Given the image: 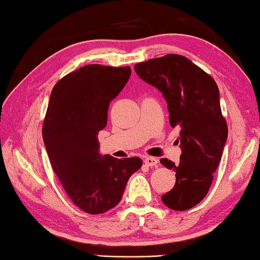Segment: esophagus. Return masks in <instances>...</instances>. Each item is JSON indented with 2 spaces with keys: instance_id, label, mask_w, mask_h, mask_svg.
I'll return each mask as SVG.
<instances>
[{
  "instance_id": "34e87169",
  "label": "esophagus",
  "mask_w": 260,
  "mask_h": 260,
  "mask_svg": "<svg viewBox=\"0 0 260 260\" xmlns=\"http://www.w3.org/2000/svg\"><path fill=\"white\" fill-rule=\"evenodd\" d=\"M144 163L148 167H156L158 165V159L156 157H145L144 158Z\"/></svg>"
}]
</instances>
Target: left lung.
Wrapping results in <instances>:
<instances>
[{"mask_svg": "<svg viewBox=\"0 0 260 260\" xmlns=\"http://www.w3.org/2000/svg\"><path fill=\"white\" fill-rule=\"evenodd\" d=\"M135 71L162 92L170 125L180 127V162L159 161L176 173L175 186L162 195L163 204L174 211L193 208L208 193L229 134L218 85L204 70L179 54L136 63Z\"/></svg>", "mask_w": 260, "mask_h": 260, "instance_id": "8db88e82", "label": "left lung"}]
</instances>
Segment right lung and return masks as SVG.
Wrapping results in <instances>:
<instances>
[{
  "label": "right lung",
  "mask_w": 260,
  "mask_h": 260,
  "mask_svg": "<svg viewBox=\"0 0 260 260\" xmlns=\"http://www.w3.org/2000/svg\"><path fill=\"white\" fill-rule=\"evenodd\" d=\"M131 69L86 65L53 87L42 138L55 175L73 204L88 214L118 205L140 157L99 154L98 133L108 123L110 102L129 80Z\"/></svg>",
  "instance_id": "right-lung-1"
}]
</instances>
